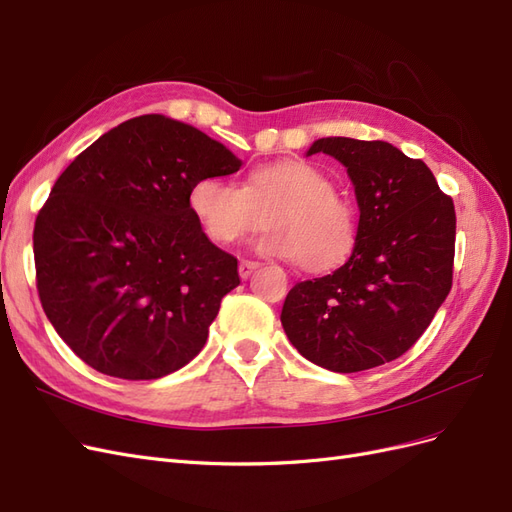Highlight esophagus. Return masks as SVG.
<instances>
[{
    "mask_svg": "<svg viewBox=\"0 0 512 512\" xmlns=\"http://www.w3.org/2000/svg\"><path fill=\"white\" fill-rule=\"evenodd\" d=\"M258 267H260V262H256V260H241L239 262V275L243 277V280H247V277H250Z\"/></svg>",
    "mask_w": 512,
    "mask_h": 512,
    "instance_id": "obj_1",
    "label": "esophagus"
}]
</instances>
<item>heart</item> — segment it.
Masks as SVG:
<instances>
[{
    "label": "heart",
    "mask_w": 512,
    "mask_h": 512,
    "mask_svg": "<svg viewBox=\"0 0 512 512\" xmlns=\"http://www.w3.org/2000/svg\"><path fill=\"white\" fill-rule=\"evenodd\" d=\"M316 166L284 160L254 168L237 188L222 177H198L188 192L196 222L218 243H232L269 224L258 239L262 252L294 258L305 271L337 267L356 241V211Z\"/></svg>",
    "instance_id": "b5f03b06"
}]
</instances>
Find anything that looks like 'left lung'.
Instances as JSON below:
<instances>
[{"label": "left lung", "instance_id": "left-lung-1", "mask_svg": "<svg viewBox=\"0 0 512 512\" xmlns=\"http://www.w3.org/2000/svg\"><path fill=\"white\" fill-rule=\"evenodd\" d=\"M312 153L346 166L361 218L346 265L292 286L282 327L307 361L352 374L410 350L451 292L455 205L391 143L329 136Z\"/></svg>", "mask_w": 512, "mask_h": 512}]
</instances>
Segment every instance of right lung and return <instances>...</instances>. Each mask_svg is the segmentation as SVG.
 Returning a JSON list of instances; mask_svg holds the SVG:
<instances>
[{"instance_id":"obj_1","label":"right lung","mask_w":512,"mask_h":512,"mask_svg":"<svg viewBox=\"0 0 512 512\" xmlns=\"http://www.w3.org/2000/svg\"><path fill=\"white\" fill-rule=\"evenodd\" d=\"M241 160L188 123L141 115L89 145L55 181L34 226L46 318L100 374L156 380L203 350L237 258L188 207L198 177Z\"/></svg>"}]
</instances>
